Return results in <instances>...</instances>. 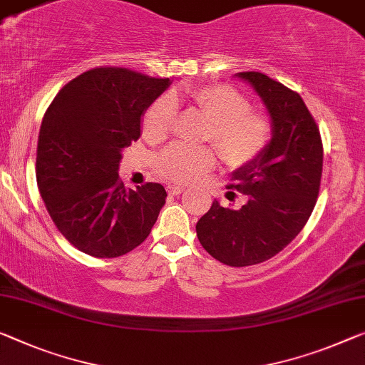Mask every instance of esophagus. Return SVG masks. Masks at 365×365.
<instances>
[{
  "mask_svg": "<svg viewBox=\"0 0 365 365\" xmlns=\"http://www.w3.org/2000/svg\"><path fill=\"white\" fill-rule=\"evenodd\" d=\"M168 192H170L171 195H179L184 190L182 186H176V184H168Z\"/></svg>",
  "mask_w": 365,
  "mask_h": 365,
  "instance_id": "1",
  "label": "esophagus"
}]
</instances>
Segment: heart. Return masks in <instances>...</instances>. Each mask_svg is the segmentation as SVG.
I'll use <instances>...</instances> for the list:
<instances>
[{
  "label": "heart",
  "instance_id": "heart-1",
  "mask_svg": "<svg viewBox=\"0 0 365 365\" xmlns=\"http://www.w3.org/2000/svg\"><path fill=\"white\" fill-rule=\"evenodd\" d=\"M187 101L209 120L205 140L215 145L218 155L230 166H241L257 158L271 142L269 117L250 109V101L228 85H205L175 93L156 101L145 112L142 128L150 142L165 140L175 119V103ZM215 165L209 147L189 148L171 145L160 155L156 168L161 176L175 182H190Z\"/></svg>",
  "mask_w": 365,
  "mask_h": 365
}]
</instances>
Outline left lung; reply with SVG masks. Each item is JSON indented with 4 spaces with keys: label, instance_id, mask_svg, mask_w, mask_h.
Masks as SVG:
<instances>
[{
    "label": "left lung",
    "instance_id": "obj_1",
    "mask_svg": "<svg viewBox=\"0 0 365 365\" xmlns=\"http://www.w3.org/2000/svg\"><path fill=\"white\" fill-rule=\"evenodd\" d=\"M237 76L266 106L272 137L257 158L232 173L228 187L246 195L245 205L228 209L214 200L195 232L217 261L245 267L271 259L305 227L322 182L323 143L299 93L259 71Z\"/></svg>",
    "mask_w": 365,
    "mask_h": 365
}]
</instances>
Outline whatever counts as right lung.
<instances>
[{
	"label": "right lung",
	"mask_w": 365,
	"mask_h": 365,
	"mask_svg": "<svg viewBox=\"0 0 365 365\" xmlns=\"http://www.w3.org/2000/svg\"><path fill=\"white\" fill-rule=\"evenodd\" d=\"M170 78L104 66L60 89L43 115L36 176L58 232L83 253L117 257L143 243L166 190L158 182L125 189L122 150L138 140L142 117Z\"/></svg>",
	"instance_id": "1"
}]
</instances>
